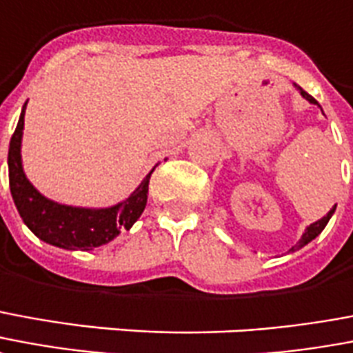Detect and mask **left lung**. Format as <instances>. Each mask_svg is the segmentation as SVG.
Listing matches in <instances>:
<instances>
[{"mask_svg":"<svg viewBox=\"0 0 353 353\" xmlns=\"http://www.w3.org/2000/svg\"><path fill=\"white\" fill-rule=\"evenodd\" d=\"M294 88H296V90L299 91V95H301L303 99H307V101H309L310 104H318V103H316V101H314V99H312V97H310L309 93H307V91H303L301 88L297 85V83H294ZM335 210H336V203H335V205H333V210H330V213H327V215L322 216V219H320V221H316V223L309 224V226L305 228V232H303L301 239L297 241L296 247H292V250H299V249H301V247H305L307 243L312 241L314 237L320 236V234H322V230L325 228V224L330 223V219H331V216H333V213H335Z\"/></svg>","mask_w":353,"mask_h":353,"instance_id":"obj_1","label":"left lung"}]
</instances>
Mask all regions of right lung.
<instances>
[{
    "label": "right lung",
    "instance_id": "1",
    "mask_svg": "<svg viewBox=\"0 0 353 353\" xmlns=\"http://www.w3.org/2000/svg\"><path fill=\"white\" fill-rule=\"evenodd\" d=\"M26 104L20 112L17 130L10 138L7 157L10 194L23 224L41 241L65 250H91L116 239L121 230H129L145 210L150 177L157 164L129 196L108 208H80L54 202L41 194L23 172L22 137Z\"/></svg>",
    "mask_w": 353,
    "mask_h": 353
}]
</instances>
